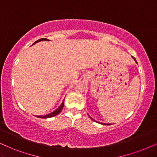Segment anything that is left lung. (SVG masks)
I'll use <instances>...</instances> for the list:
<instances>
[{
  "instance_id": "8db88e82",
  "label": "left lung",
  "mask_w": 157,
  "mask_h": 157,
  "mask_svg": "<svg viewBox=\"0 0 157 157\" xmlns=\"http://www.w3.org/2000/svg\"><path fill=\"white\" fill-rule=\"evenodd\" d=\"M133 57V58H134V60H135V62H136V63H137V62H136V59H135L134 58V57ZM89 117L90 118H91V120H94V122H98V123H100V124H102V125H111V124H105V123H102V122H98V121H96V120H94V119L93 118H91V117Z\"/></svg>"
}]
</instances>
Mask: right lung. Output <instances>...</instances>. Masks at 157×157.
Listing matches in <instances>:
<instances>
[{"label": "right lung", "instance_id": "obj_1", "mask_svg": "<svg viewBox=\"0 0 157 157\" xmlns=\"http://www.w3.org/2000/svg\"><path fill=\"white\" fill-rule=\"evenodd\" d=\"M42 40H47L46 38H41V39H40V40H37L36 41V42L34 43V44H32V45L35 44L36 43L40 42V41H42ZM63 105H64V100H63V101L62 104H61V105H60V107H59L58 109H56L55 111H54L53 112L48 113V114L44 115V116H37V117H38V118H45V119H46V118H50V117H55V116H56V115H57V114H58V113H60V111H62L63 108Z\"/></svg>", "mask_w": 157, "mask_h": 157}]
</instances>
